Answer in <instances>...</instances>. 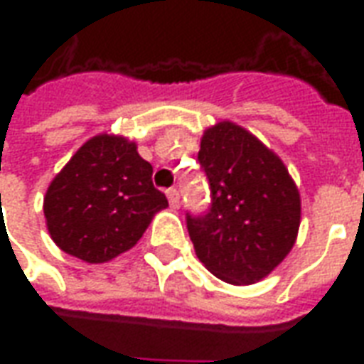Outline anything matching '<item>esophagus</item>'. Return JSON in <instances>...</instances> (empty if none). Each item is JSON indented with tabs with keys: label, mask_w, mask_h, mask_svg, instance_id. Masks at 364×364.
Instances as JSON below:
<instances>
[{
	"label": "esophagus",
	"mask_w": 364,
	"mask_h": 364,
	"mask_svg": "<svg viewBox=\"0 0 364 364\" xmlns=\"http://www.w3.org/2000/svg\"><path fill=\"white\" fill-rule=\"evenodd\" d=\"M167 200H169V205L177 208L179 206V191L177 189H169L167 191Z\"/></svg>",
	"instance_id": "34e87169"
}]
</instances>
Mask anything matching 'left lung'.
<instances>
[{
  "instance_id": "8db88e82",
  "label": "left lung",
  "mask_w": 364,
  "mask_h": 364,
  "mask_svg": "<svg viewBox=\"0 0 364 364\" xmlns=\"http://www.w3.org/2000/svg\"><path fill=\"white\" fill-rule=\"evenodd\" d=\"M198 164L210 185V208L187 213L200 263L230 284L267 277L296 242L300 195L281 158L230 120L206 128Z\"/></svg>"
}]
</instances>
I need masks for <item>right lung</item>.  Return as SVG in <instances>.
Segmentation results:
<instances>
[{"label": "right lung", "instance_id": "right-lung-1", "mask_svg": "<svg viewBox=\"0 0 364 364\" xmlns=\"http://www.w3.org/2000/svg\"><path fill=\"white\" fill-rule=\"evenodd\" d=\"M167 206L151 183V166L134 142L99 134L83 144L52 179L44 218L54 244L87 263H105L142 237Z\"/></svg>", "mask_w": 364, "mask_h": 364}]
</instances>
